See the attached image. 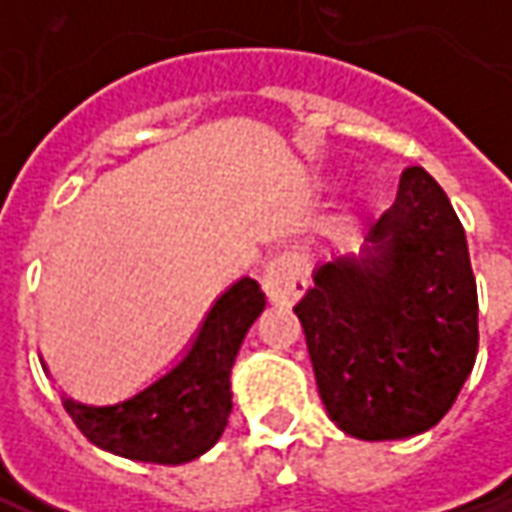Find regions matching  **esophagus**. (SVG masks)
<instances>
[{
	"label": "esophagus",
	"instance_id": "34e87169",
	"mask_svg": "<svg viewBox=\"0 0 512 512\" xmlns=\"http://www.w3.org/2000/svg\"><path fill=\"white\" fill-rule=\"evenodd\" d=\"M263 288H266L268 299L277 304L296 301L307 288V263L293 252H282L268 263Z\"/></svg>",
	"mask_w": 512,
	"mask_h": 512
}]
</instances>
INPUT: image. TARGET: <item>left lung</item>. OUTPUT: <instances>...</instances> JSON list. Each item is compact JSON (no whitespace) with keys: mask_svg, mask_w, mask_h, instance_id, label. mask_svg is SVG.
<instances>
[{"mask_svg":"<svg viewBox=\"0 0 512 512\" xmlns=\"http://www.w3.org/2000/svg\"><path fill=\"white\" fill-rule=\"evenodd\" d=\"M367 241L365 257L318 268L293 312L334 425L406 439L433 428L472 373L477 282L463 224L422 167L403 169Z\"/></svg>","mask_w":512,"mask_h":512,"instance_id":"1","label":"left lung"}]
</instances>
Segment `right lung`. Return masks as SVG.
<instances>
[{
  "label": "right lung",
  "mask_w": 512,
  "mask_h": 512,
  "mask_svg": "<svg viewBox=\"0 0 512 512\" xmlns=\"http://www.w3.org/2000/svg\"><path fill=\"white\" fill-rule=\"evenodd\" d=\"M266 307L255 279H241L208 312L186 359L145 392L117 406L62 400L95 447L145 463H186L219 441L233 408L230 370L244 334Z\"/></svg>",
  "instance_id": "right-lung-1"
}]
</instances>
